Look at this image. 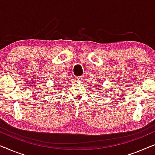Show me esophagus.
Listing matches in <instances>:
<instances>
[{"instance_id": "obj_1", "label": "esophagus", "mask_w": 155, "mask_h": 155, "mask_svg": "<svg viewBox=\"0 0 155 155\" xmlns=\"http://www.w3.org/2000/svg\"><path fill=\"white\" fill-rule=\"evenodd\" d=\"M77 81H78V82L81 81L82 77H77Z\"/></svg>"}]
</instances>
